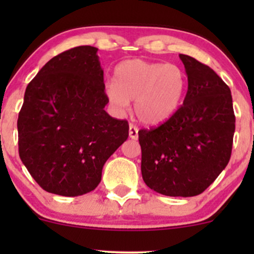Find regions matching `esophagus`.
<instances>
[{"instance_id":"34e87169","label":"esophagus","mask_w":254,"mask_h":254,"mask_svg":"<svg viewBox=\"0 0 254 254\" xmlns=\"http://www.w3.org/2000/svg\"><path fill=\"white\" fill-rule=\"evenodd\" d=\"M129 136L131 139H137V137H138V127H135V125L130 124L129 127Z\"/></svg>"}]
</instances>
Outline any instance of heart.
Masks as SVG:
<instances>
[{
	"instance_id": "heart-1",
	"label": "heart",
	"mask_w": 254,
	"mask_h": 254,
	"mask_svg": "<svg viewBox=\"0 0 254 254\" xmlns=\"http://www.w3.org/2000/svg\"><path fill=\"white\" fill-rule=\"evenodd\" d=\"M188 89L185 71L177 64L127 60L118 64L115 81L105 84V95L117 113L135 100L137 117L145 124L168 121L182 105Z\"/></svg>"
}]
</instances>
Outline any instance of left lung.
Instances as JSON below:
<instances>
[{"label":"left lung","instance_id":"left-lung-1","mask_svg":"<svg viewBox=\"0 0 254 254\" xmlns=\"http://www.w3.org/2000/svg\"><path fill=\"white\" fill-rule=\"evenodd\" d=\"M188 75L182 106L157 127L138 131L142 178L171 197L205 191L228 165L235 116L229 87L205 64L179 55Z\"/></svg>","mask_w":254,"mask_h":254}]
</instances>
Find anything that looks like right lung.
Returning <instances> with one entry per match:
<instances>
[{
    "label": "right lung",
    "mask_w": 254,
    "mask_h": 254,
    "mask_svg": "<svg viewBox=\"0 0 254 254\" xmlns=\"http://www.w3.org/2000/svg\"><path fill=\"white\" fill-rule=\"evenodd\" d=\"M97 52L84 45L57 55L26 88L19 155L50 193L75 197L94 190L105 162L129 136L127 121L104 110L109 100Z\"/></svg>",
    "instance_id": "add662e5"
}]
</instances>
